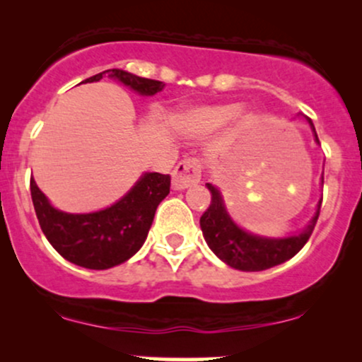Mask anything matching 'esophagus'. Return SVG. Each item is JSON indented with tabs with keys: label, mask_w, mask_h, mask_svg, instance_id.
<instances>
[{
	"label": "esophagus",
	"mask_w": 362,
	"mask_h": 362,
	"mask_svg": "<svg viewBox=\"0 0 362 362\" xmlns=\"http://www.w3.org/2000/svg\"><path fill=\"white\" fill-rule=\"evenodd\" d=\"M201 161L197 158H189V160L180 161L172 173V185L175 190L189 189L201 180Z\"/></svg>",
	"instance_id": "1"
}]
</instances>
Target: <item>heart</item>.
I'll return each instance as SVG.
<instances>
[{"instance_id":"1","label":"heart","mask_w":362,"mask_h":362,"mask_svg":"<svg viewBox=\"0 0 362 362\" xmlns=\"http://www.w3.org/2000/svg\"><path fill=\"white\" fill-rule=\"evenodd\" d=\"M240 114V107L235 103L228 105H216V107H204V109H195L187 112L178 119V129L190 138L207 134L214 129L226 126L231 122L236 115Z\"/></svg>"}]
</instances>
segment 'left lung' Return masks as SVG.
I'll list each match as a JSON object with an SVG mask.
<instances>
[{
	"instance_id": "left-lung-1",
	"label": "left lung",
	"mask_w": 362,
	"mask_h": 362,
	"mask_svg": "<svg viewBox=\"0 0 362 362\" xmlns=\"http://www.w3.org/2000/svg\"><path fill=\"white\" fill-rule=\"evenodd\" d=\"M306 120H308L311 131H313L315 141L320 144L313 122L308 117H306ZM206 185L211 192V204L206 209V213L201 216L202 235H204L206 243L209 245L214 255L230 267L238 269V271H265V269H271L274 265H279L282 262L293 259L310 240L320 216L322 201L318 202L317 213H315L308 226L301 233L284 236V238H267V236L253 235L245 231L243 228H240L231 219L218 187H214L213 184Z\"/></svg>"
}]
</instances>
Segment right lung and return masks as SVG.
Here are the masks:
<instances>
[{
	"label": "right lung",
	"instance_id": "right-lung-1",
	"mask_svg": "<svg viewBox=\"0 0 362 362\" xmlns=\"http://www.w3.org/2000/svg\"><path fill=\"white\" fill-rule=\"evenodd\" d=\"M103 76L117 80L144 97L158 93L165 86V83L122 69H107L81 83L100 81ZM168 192L170 175L148 172L110 207L97 213L71 214L56 209L30 178L32 202L45 238L66 260L93 271L122 264L143 247L156 207Z\"/></svg>",
	"mask_w": 362,
	"mask_h": 362
}]
</instances>
